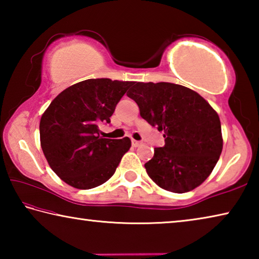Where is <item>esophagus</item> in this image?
Masks as SVG:
<instances>
[{"label": "esophagus", "mask_w": 259, "mask_h": 259, "mask_svg": "<svg viewBox=\"0 0 259 259\" xmlns=\"http://www.w3.org/2000/svg\"><path fill=\"white\" fill-rule=\"evenodd\" d=\"M131 144H133V146H134V147H138V146L142 145V143L138 142V140H135V139L131 140Z\"/></svg>", "instance_id": "34e87169"}]
</instances>
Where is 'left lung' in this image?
I'll return each mask as SVG.
<instances>
[{"mask_svg":"<svg viewBox=\"0 0 259 259\" xmlns=\"http://www.w3.org/2000/svg\"><path fill=\"white\" fill-rule=\"evenodd\" d=\"M140 116L163 131L164 146L154 148L147 175L163 190L186 193L201 185L223 150L221 120L201 96L169 82H135L126 93Z\"/></svg>","mask_w":259,"mask_h":259,"instance_id":"8db88e82","label":"left lung"}]
</instances>
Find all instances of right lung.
<instances>
[{
  "label": "right lung",
  "instance_id": "obj_1",
  "mask_svg": "<svg viewBox=\"0 0 259 259\" xmlns=\"http://www.w3.org/2000/svg\"><path fill=\"white\" fill-rule=\"evenodd\" d=\"M129 81L89 78L75 83L52 100L40 122L41 147L50 168L78 190L97 187L111 178L131 140L99 136L109 123Z\"/></svg>",
  "mask_w": 259,
  "mask_h": 259
}]
</instances>
